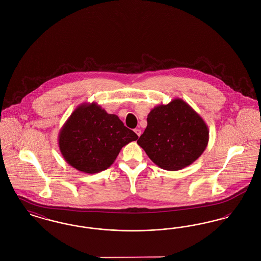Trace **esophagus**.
I'll list each match as a JSON object with an SVG mask.
<instances>
[{"label":"esophagus","mask_w":261,"mask_h":261,"mask_svg":"<svg viewBox=\"0 0 261 261\" xmlns=\"http://www.w3.org/2000/svg\"><path fill=\"white\" fill-rule=\"evenodd\" d=\"M134 131H135V133H136L137 136H141V134H142V132H141V129H139V128H136V129H135Z\"/></svg>","instance_id":"esophagus-1"}]
</instances>
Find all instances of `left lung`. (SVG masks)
<instances>
[{"mask_svg": "<svg viewBox=\"0 0 261 261\" xmlns=\"http://www.w3.org/2000/svg\"><path fill=\"white\" fill-rule=\"evenodd\" d=\"M147 121L148 126L137 143L150 161L164 170L185 168L196 162L207 147V125L182 99L154 107Z\"/></svg>", "mask_w": 261, "mask_h": 261, "instance_id": "8db88e82", "label": "left lung"}]
</instances>
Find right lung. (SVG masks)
Wrapping results in <instances>:
<instances>
[{
	"mask_svg": "<svg viewBox=\"0 0 261 261\" xmlns=\"http://www.w3.org/2000/svg\"><path fill=\"white\" fill-rule=\"evenodd\" d=\"M138 139L115 114L96 102L79 105L60 130L59 148L64 161L88 174L108 169L120 149Z\"/></svg>",
	"mask_w": 261,
	"mask_h": 261,
	"instance_id": "add662e5",
	"label": "right lung"
}]
</instances>
